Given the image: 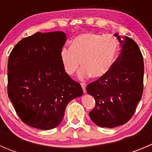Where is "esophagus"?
<instances>
[{"label": "esophagus", "instance_id": "34e87169", "mask_svg": "<svg viewBox=\"0 0 152 152\" xmlns=\"http://www.w3.org/2000/svg\"><path fill=\"white\" fill-rule=\"evenodd\" d=\"M81 85H82V89H83V92L85 93H86V87H87V85H86L85 83H82V84H81Z\"/></svg>", "mask_w": 152, "mask_h": 152}]
</instances>
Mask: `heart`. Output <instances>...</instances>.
I'll return each instance as SVG.
<instances>
[{"mask_svg":"<svg viewBox=\"0 0 152 152\" xmlns=\"http://www.w3.org/2000/svg\"><path fill=\"white\" fill-rule=\"evenodd\" d=\"M118 50V41L113 35L88 32L73 38L70 48L61 50L60 58L69 76L77 73L82 65V77L90 76L94 79H101L113 69Z\"/></svg>","mask_w":152,"mask_h":152,"instance_id":"b5f03b06","label":"heart"}]
</instances>
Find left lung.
<instances>
[{"label":"left lung","instance_id":"1","mask_svg":"<svg viewBox=\"0 0 152 152\" xmlns=\"http://www.w3.org/2000/svg\"><path fill=\"white\" fill-rule=\"evenodd\" d=\"M114 35L121 47L118 58L107 76L87 87L96 100L90 119L107 128L123 125L132 117L143 89V58L138 45L128 37Z\"/></svg>","mask_w":152,"mask_h":152}]
</instances>
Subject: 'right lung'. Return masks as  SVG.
I'll list each match as a JSON object with an SVG mask.
<instances>
[{
  "instance_id": "add662e5",
  "label": "right lung",
  "mask_w": 152,
  "mask_h": 152,
  "mask_svg": "<svg viewBox=\"0 0 152 152\" xmlns=\"http://www.w3.org/2000/svg\"><path fill=\"white\" fill-rule=\"evenodd\" d=\"M65 41L63 31L37 32L18 42L9 56V98L20 118L34 128L57 126L67 104L83 94L63 68Z\"/></svg>"
}]
</instances>
